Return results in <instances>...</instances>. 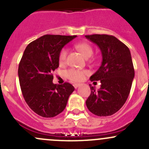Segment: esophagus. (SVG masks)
Here are the masks:
<instances>
[{
    "instance_id": "34e87169",
    "label": "esophagus",
    "mask_w": 149,
    "mask_h": 149,
    "mask_svg": "<svg viewBox=\"0 0 149 149\" xmlns=\"http://www.w3.org/2000/svg\"><path fill=\"white\" fill-rule=\"evenodd\" d=\"M81 86L80 84H73V86H74L75 88H77L78 87H79Z\"/></svg>"
}]
</instances>
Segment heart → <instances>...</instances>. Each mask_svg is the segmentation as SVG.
<instances>
[{
  "mask_svg": "<svg viewBox=\"0 0 149 149\" xmlns=\"http://www.w3.org/2000/svg\"><path fill=\"white\" fill-rule=\"evenodd\" d=\"M75 47L81 53L84 58H88L92 55L93 48L87 42H79L75 45ZM68 51L66 48H63L59 53L58 61L60 65L65 63L67 58ZM88 74V71L86 70L70 68L65 72V76L68 79L73 82H80L83 81L86 75Z\"/></svg>",
  "mask_w": 149,
  "mask_h": 149,
  "instance_id": "b5f03b06",
  "label": "heart"
}]
</instances>
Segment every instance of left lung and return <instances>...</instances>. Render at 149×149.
I'll return each instance as SVG.
<instances>
[{
    "mask_svg": "<svg viewBox=\"0 0 149 149\" xmlns=\"http://www.w3.org/2000/svg\"><path fill=\"white\" fill-rule=\"evenodd\" d=\"M100 48L102 65L90 80L100 81L101 87L95 91L89 84L91 94L86 101L87 108L97 116H110L123 106L130 94L134 68L129 48L118 39L107 34L86 35Z\"/></svg>",
    "mask_w": 149,
    "mask_h": 149,
    "instance_id": "obj_1",
    "label": "left lung"
}]
</instances>
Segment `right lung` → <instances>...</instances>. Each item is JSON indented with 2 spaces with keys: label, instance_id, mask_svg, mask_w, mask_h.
Instances as JSON below:
<instances>
[{
  "label": "right lung",
  "instance_id": "add662e5",
  "mask_svg": "<svg viewBox=\"0 0 149 149\" xmlns=\"http://www.w3.org/2000/svg\"><path fill=\"white\" fill-rule=\"evenodd\" d=\"M77 36L45 34L28 45L19 65V84L25 101L36 114L53 118L64 110L74 87L52 83L62 48Z\"/></svg>",
  "mask_w": 149,
  "mask_h": 149
}]
</instances>
